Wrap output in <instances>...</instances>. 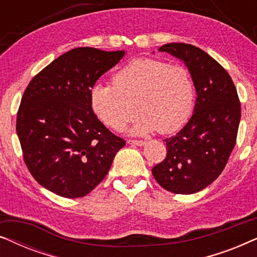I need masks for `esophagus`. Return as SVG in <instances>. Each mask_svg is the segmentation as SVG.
I'll return each mask as SVG.
<instances>
[{"mask_svg": "<svg viewBox=\"0 0 257 257\" xmlns=\"http://www.w3.org/2000/svg\"><path fill=\"white\" fill-rule=\"evenodd\" d=\"M127 144H130V145H133V146H144L146 144V142H144V140H132V139H130V140H127Z\"/></svg>", "mask_w": 257, "mask_h": 257, "instance_id": "obj_1", "label": "esophagus"}]
</instances>
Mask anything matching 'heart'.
I'll return each mask as SVG.
<instances>
[{"label": "heart", "mask_w": 257, "mask_h": 257, "mask_svg": "<svg viewBox=\"0 0 257 257\" xmlns=\"http://www.w3.org/2000/svg\"><path fill=\"white\" fill-rule=\"evenodd\" d=\"M193 100L187 69L150 58L137 59L115 72L112 85L98 83L90 90L94 114L114 131H121L140 112L132 135L177 131L187 120Z\"/></svg>", "instance_id": "b5f03b06"}]
</instances>
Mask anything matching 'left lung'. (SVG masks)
I'll return each mask as SVG.
<instances>
[{
	"label": "left lung",
	"mask_w": 257,
	"mask_h": 257,
	"mask_svg": "<svg viewBox=\"0 0 257 257\" xmlns=\"http://www.w3.org/2000/svg\"><path fill=\"white\" fill-rule=\"evenodd\" d=\"M185 63L196 90L194 113L165 139L166 158L152 168L158 184L175 194H193L221 174L236 143L241 104L229 73L201 49L186 43L159 48Z\"/></svg>",
	"instance_id": "obj_1"
}]
</instances>
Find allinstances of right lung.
Segmentation results:
<instances>
[{
	"mask_svg": "<svg viewBox=\"0 0 257 257\" xmlns=\"http://www.w3.org/2000/svg\"><path fill=\"white\" fill-rule=\"evenodd\" d=\"M124 56V50L72 49L45 66L24 91L16 119L24 163L35 180L55 194H89L125 146L90 104L91 87Z\"/></svg>",
	"mask_w": 257,
	"mask_h": 257,
	"instance_id": "1",
	"label": "right lung"
}]
</instances>
